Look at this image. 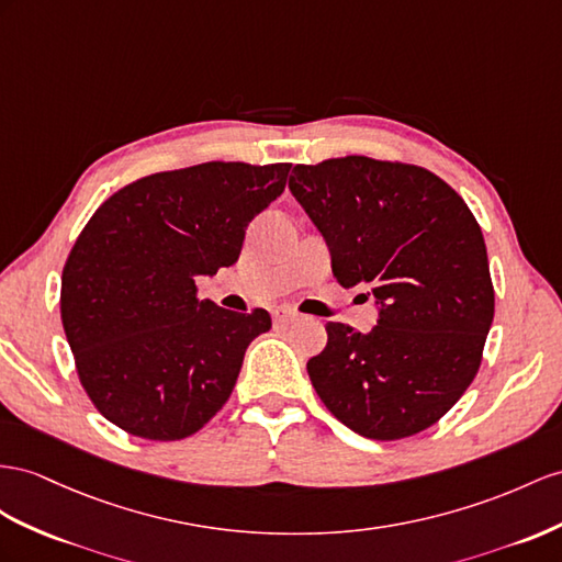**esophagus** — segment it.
I'll use <instances>...</instances> for the list:
<instances>
[{
	"label": "esophagus",
	"mask_w": 562,
	"mask_h": 562,
	"mask_svg": "<svg viewBox=\"0 0 562 562\" xmlns=\"http://www.w3.org/2000/svg\"><path fill=\"white\" fill-rule=\"evenodd\" d=\"M299 318V313L296 311H292V308H276L272 311V321H276V325H290V323H294Z\"/></svg>",
	"instance_id": "34e87169"
}]
</instances>
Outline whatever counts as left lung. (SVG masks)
I'll list each match as a JSON object with an SVG mask.
<instances>
[{
    "label": "left lung",
    "instance_id": "left-lung-1",
    "mask_svg": "<svg viewBox=\"0 0 562 562\" xmlns=\"http://www.w3.org/2000/svg\"><path fill=\"white\" fill-rule=\"evenodd\" d=\"M290 190L321 229L341 286L380 304L368 335L327 323L308 378L361 437L418 435L449 413L482 363L494 321L482 227L427 168L368 156L294 166Z\"/></svg>",
    "mask_w": 562,
    "mask_h": 562
}]
</instances>
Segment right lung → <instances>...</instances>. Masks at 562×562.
<instances>
[{"label": "right lung", "instance_id": "add662e5", "mask_svg": "<svg viewBox=\"0 0 562 562\" xmlns=\"http://www.w3.org/2000/svg\"><path fill=\"white\" fill-rule=\"evenodd\" d=\"M290 168L209 161L154 172L82 227L61 276V323L82 390L109 423L176 441L225 406L270 315L199 299L196 278L237 261L247 225L284 192Z\"/></svg>", "mask_w": 562, "mask_h": 562}]
</instances>
